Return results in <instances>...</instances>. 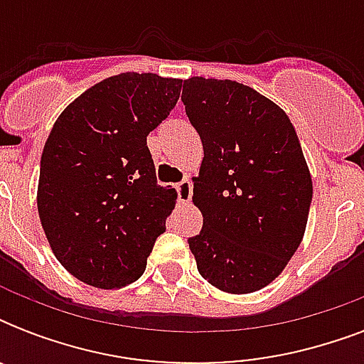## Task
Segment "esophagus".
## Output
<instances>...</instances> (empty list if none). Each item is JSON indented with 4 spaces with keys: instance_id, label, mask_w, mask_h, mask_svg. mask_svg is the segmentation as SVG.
Wrapping results in <instances>:
<instances>
[{
    "instance_id": "34e87169",
    "label": "esophagus",
    "mask_w": 364,
    "mask_h": 364,
    "mask_svg": "<svg viewBox=\"0 0 364 364\" xmlns=\"http://www.w3.org/2000/svg\"><path fill=\"white\" fill-rule=\"evenodd\" d=\"M176 191L181 204H188V202H191V196H193V183L188 181V179H183L181 183H177Z\"/></svg>"
}]
</instances>
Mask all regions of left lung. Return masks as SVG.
Returning <instances> with one entry per match:
<instances>
[{
  "instance_id": "left-lung-1",
  "label": "left lung",
  "mask_w": 364,
  "mask_h": 364,
  "mask_svg": "<svg viewBox=\"0 0 364 364\" xmlns=\"http://www.w3.org/2000/svg\"><path fill=\"white\" fill-rule=\"evenodd\" d=\"M183 104L204 147L194 177L200 234L188 238L200 276L230 294L276 279L304 238L310 168L287 113L230 79L191 77Z\"/></svg>"
}]
</instances>
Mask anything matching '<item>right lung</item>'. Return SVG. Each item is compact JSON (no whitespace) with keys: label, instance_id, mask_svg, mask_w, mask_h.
<instances>
[{"label":"right lung","instance_id":"1","mask_svg":"<svg viewBox=\"0 0 364 364\" xmlns=\"http://www.w3.org/2000/svg\"><path fill=\"white\" fill-rule=\"evenodd\" d=\"M181 79L126 71L75 98L41 154L37 211L58 262L79 282L121 289L141 277L176 208L147 136L176 107Z\"/></svg>","mask_w":364,"mask_h":364}]
</instances>
